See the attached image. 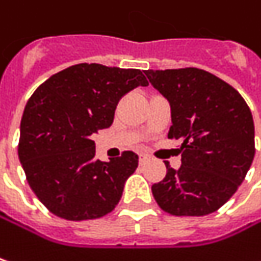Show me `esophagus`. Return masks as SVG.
Here are the masks:
<instances>
[{
  "label": "esophagus",
  "mask_w": 261,
  "mask_h": 261,
  "mask_svg": "<svg viewBox=\"0 0 261 261\" xmlns=\"http://www.w3.org/2000/svg\"><path fill=\"white\" fill-rule=\"evenodd\" d=\"M147 160V156L145 154H140V163H144Z\"/></svg>",
  "instance_id": "obj_1"
}]
</instances>
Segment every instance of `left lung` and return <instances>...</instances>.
Instances as JSON below:
<instances>
[{
	"label": "left lung",
	"instance_id": "obj_1",
	"mask_svg": "<svg viewBox=\"0 0 261 261\" xmlns=\"http://www.w3.org/2000/svg\"><path fill=\"white\" fill-rule=\"evenodd\" d=\"M171 103L168 138L181 140V168L151 186L168 214L200 217L220 210L238 190L255 154L251 110L241 93L199 68L147 69Z\"/></svg>",
	"mask_w": 261,
	"mask_h": 261
}]
</instances>
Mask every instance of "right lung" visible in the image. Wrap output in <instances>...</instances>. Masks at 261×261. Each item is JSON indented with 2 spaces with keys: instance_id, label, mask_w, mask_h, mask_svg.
<instances>
[{
  "instance_id": "1",
  "label": "right lung",
  "mask_w": 261,
  "mask_h": 261,
  "mask_svg": "<svg viewBox=\"0 0 261 261\" xmlns=\"http://www.w3.org/2000/svg\"><path fill=\"white\" fill-rule=\"evenodd\" d=\"M147 84L141 69L77 64L37 87L22 116L17 153L29 187L50 213L82 221L116 208L138 156L96 160L92 137L111 126L126 93Z\"/></svg>"
}]
</instances>
